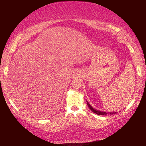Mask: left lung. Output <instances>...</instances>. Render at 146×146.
Segmentation results:
<instances>
[{
  "mask_svg": "<svg viewBox=\"0 0 146 146\" xmlns=\"http://www.w3.org/2000/svg\"><path fill=\"white\" fill-rule=\"evenodd\" d=\"M87 104L88 106V108L90 109L91 111H92L93 112H94L95 113H96L98 115H107V114H115V113H117L116 111H112V112H106V111H100V110H96L92 106H91V105L88 102H87Z\"/></svg>",
  "mask_w": 146,
  "mask_h": 146,
  "instance_id": "left-lung-1",
  "label": "left lung"
}]
</instances>
